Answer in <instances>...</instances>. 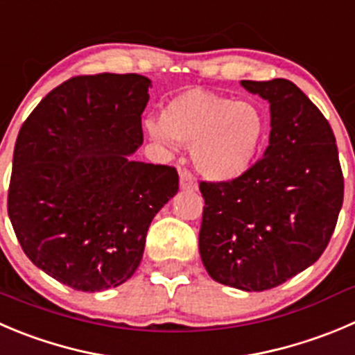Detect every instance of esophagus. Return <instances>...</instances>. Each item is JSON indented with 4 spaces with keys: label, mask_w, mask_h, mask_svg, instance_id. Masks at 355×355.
Returning <instances> with one entry per match:
<instances>
[{
    "label": "esophagus",
    "mask_w": 355,
    "mask_h": 355,
    "mask_svg": "<svg viewBox=\"0 0 355 355\" xmlns=\"http://www.w3.org/2000/svg\"><path fill=\"white\" fill-rule=\"evenodd\" d=\"M180 184H181V190H188V191H193L197 190V180H195V175L191 174L190 171L183 168L180 172Z\"/></svg>",
    "instance_id": "34e87169"
}]
</instances>
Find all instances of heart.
I'll use <instances>...</instances> for the list:
<instances>
[{
    "instance_id": "obj_1",
    "label": "heart",
    "mask_w": 355,
    "mask_h": 355,
    "mask_svg": "<svg viewBox=\"0 0 355 355\" xmlns=\"http://www.w3.org/2000/svg\"><path fill=\"white\" fill-rule=\"evenodd\" d=\"M146 132L160 144L174 139L191 148L195 167L209 180L230 181L258 158L266 120L256 104L193 89L168 101L162 121H148Z\"/></svg>"
}]
</instances>
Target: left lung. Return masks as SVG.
Wrapping results in <instances>:
<instances>
[{
  "mask_svg": "<svg viewBox=\"0 0 355 355\" xmlns=\"http://www.w3.org/2000/svg\"><path fill=\"white\" fill-rule=\"evenodd\" d=\"M241 85L270 103L268 148L235 180L202 181L198 249L216 282L265 291L320 258L343 204V174L331 125L295 83Z\"/></svg>",
  "mask_w": 355,
  "mask_h": 355,
  "instance_id": "left-lung-1",
  "label": "left lung"
}]
</instances>
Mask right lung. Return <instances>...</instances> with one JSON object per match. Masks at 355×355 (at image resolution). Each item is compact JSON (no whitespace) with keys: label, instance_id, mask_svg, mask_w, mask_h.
Segmentation results:
<instances>
[{"label":"right lung","instance_id":"add662e5","mask_svg":"<svg viewBox=\"0 0 355 355\" xmlns=\"http://www.w3.org/2000/svg\"><path fill=\"white\" fill-rule=\"evenodd\" d=\"M150 78L74 76L46 94L19 130L8 216L38 268L76 291L129 281L151 219L178 193L174 167L136 162Z\"/></svg>","mask_w":355,"mask_h":355}]
</instances>
